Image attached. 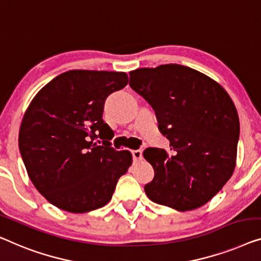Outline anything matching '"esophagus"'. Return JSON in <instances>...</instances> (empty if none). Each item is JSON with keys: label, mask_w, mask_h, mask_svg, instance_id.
<instances>
[{"label": "esophagus", "mask_w": 261, "mask_h": 261, "mask_svg": "<svg viewBox=\"0 0 261 261\" xmlns=\"http://www.w3.org/2000/svg\"><path fill=\"white\" fill-rule=\"evenodd\" d=\"M132 157H134V162H141L143 160L142 150H134L132 151Z\"/></svg>", "instance_id": "obj_1"}]
</instances>
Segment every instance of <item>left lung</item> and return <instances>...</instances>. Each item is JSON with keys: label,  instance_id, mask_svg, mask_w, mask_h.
Returning <instances> with one entry per match:
<instances>
[{"label": "left lung", "instance_id": "obj_1", "mask_svg": "<svg viewBox=\"0 0 261 261\" xmlns=\"http://www.w3.org/2000/svg\"><path fill=\"white\" fill-rule=\"evenodd\" d=\"M130 87L152 106L172 153L144 150L155 170L145 194L179 212L205 204L236 168L240 124L229 94L208 75L177 64L131 71Z\"/></svg>", "mask_w": 261, "mask_h": 261}]
</instances>
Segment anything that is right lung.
Here are the masks:
<instances>
[{"label":"right lung","instance_id":"add662e5","mask_svg":"<svg viewBox=\"0 0 261 261\" xmlns=\"http://www.w3.org/2000/svg\"><path fill=\"white\" fill-rule=\"evenodd\" d=\"M129 83L124 72L73 69L42 87L25 110L19 146L38 192L69 213L94 211L111 200L119 177L132 163L127 150L117 151L102 120L106 98ZM100 143V141H98Z\"/></svg>","mask_w":261,"mask_h":261}]
</instances>
